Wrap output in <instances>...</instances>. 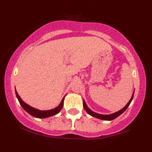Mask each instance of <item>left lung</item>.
<instances>
[{
  "label": "left lung",
  "instance_id": "obj_1",
  "mask_svg": "<svg viewBox=\"0 0 152 152\" xmlns=\"http://www.w3.org/2000/svg\"><path fill=\"white\" fill-rule=\"evenodd\" d=\"M133 95H134V92L133 93H132V97H131L130 101L127 103V104L125 105V106L124 107V108H122L121 110H119V111H117V112H115L114 114H97V113H95L94 112V111H92V110H90L89 108H88V106H87V104H86L85 101H84V100H83V105H84V109H85V111H87V113L89 115H91L92 116H94V117L95 118H97V119H102V120H106V121H111V120H113V119H116V117H118V116H119V115H121L122 114L123 112H124V111H125L126 109L127 108V107L129 106L130 104L131 101L132 100V98H133Z\"/></svg>",
  "mask_w": 152,
  "mask_h": 152
}]
</instances>
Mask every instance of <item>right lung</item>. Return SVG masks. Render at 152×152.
I'll return each mask as SVG.
<instances>
[{"mask_svg":"<svg viewBox=\"0 0 152 152\" xmlns=\"http://www.w3.org/2000/svg\"><path fill=\"white\" fill-rule=\"evenodd\" d=\"M15 92L17 99H18L19 102H20V105H22V108H23L24 109H25V111H26L28 114H30L31 116H34V117L39 118V119H44V118H47L49 117V116H54V115L58 114V113L61 111V109L63 107L64 98H65V97L63 98V100H62L60 105L57 107H56V108L51 110H47V111H41V110L36 109V108H33V107L30 106V105L27 104L26 103H25V102L22 100L21 97H20V95H18V93H17V92L16 90Z\"/></svg>","mask_w":152,"mask_h":152,"instance_id":"1","label":"right lung"}]
</instances>
